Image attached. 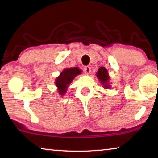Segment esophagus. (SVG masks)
Wrapping results in <instances>:
<instances>
[{"label":"esophagus","mask_w":158,"mask_h":158,"mask_svg":"<svg viewBox=\"0 0 158 158\" xmlns=\"http://www.w3.org/2000/svg\"><path fill=\"white\" fill-rule=\"evenodd\" d=\"M83 71L85 74H89L90 72V67L89 66H85L83 68Z\"/></svg>","instance_id":"obj_1"}]
</instances>
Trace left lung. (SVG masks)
Masks as SVG:
<instances>
[{
    "mask_svg": "<svg viewBox=\"0 0 158 158\" xmlns=\"http://www.w3.org/2000/svg\"><path fill=\"white\" fill-rule=\"evenodd\" d=\"M96 76L99 81H100L101 83L102 84V85H103V88H106V89L111 88V85L109 83V75L106 68H105L104 67H101L96 73Z\"/></svg>",
    "mask_w": 158,
    "mask_h": 158,
    "instance_id": "8db88e82",
    "label": "left lung"
}]
</instances>
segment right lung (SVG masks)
I'll use <instances>...</instances> for the list:
<instances>
[{"mask_svg": "<svg viewBox=\"0 0 158 158\" xmlns=\"http://www.w3.org/2000/svg\"><path fill=\"white\" fill-rule=\"evenodd\" d=\"M82 71L78 68H65L60 73V76L55 80L56 86L57 87V90L61 96L65 94L69 85L72 83L73 80L77 75L81 74Z\"/></svg>", "mask_w": 158, "mask_h": 158, "instance_id": "1", "label": "right lung"}]
</instances>
